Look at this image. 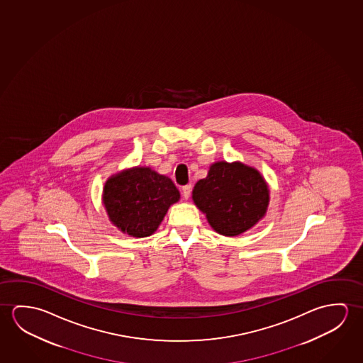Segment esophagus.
<instances>
[{"label":"esophagus","mask_w":363,"mask_h":363,"mask_svg":"<svg viewBox=\"0 0 363 363\" xmlns=\"http://www.w3.org/2000/svg\"><path fill=\"white\" fill-rule=\"evenodd\" d=\"M183 190V196H184L185 199H188L190 196V193H191V185H185L182 188Z\"/></svg>","instance_id":"34e87169"}]
</instances>
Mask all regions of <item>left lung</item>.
Masks as SVG:
<instances>
[{"label": "left lung", "instance_id": "obj_1", "mask_svg": "<svg viewBox=\"0 0 363 363\" xmlns=\"http://www.w3.org/2000/svg\"><path fill=\"white\" fill-rule=\"evenodd\" d=\"M193 201L219 235L235 237L264 218L270 201L265 179L242 162H214L193 189Z\"/></svg>", "mask_w": 363, "mask_h": 363}]
</instances>
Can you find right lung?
Returning a JSON list of instances; mask_svg holds the SVG:
<instances>
[{"instance_id": "1", "label": "right lung", "mask_w": 363, "mask_h": 363, "mask_svg": "<svg viewBox=\"0 0 363 363\" xmlns=\"http://www.w3.org/2000/svg\"><path fill=\"white\" fill-rule=\"evenodd\" d=\"M180 199L172 179L150 167H133L104 184V204L110 220L130 236H151L169 207Z\"/></svg>"}]
</instances>
